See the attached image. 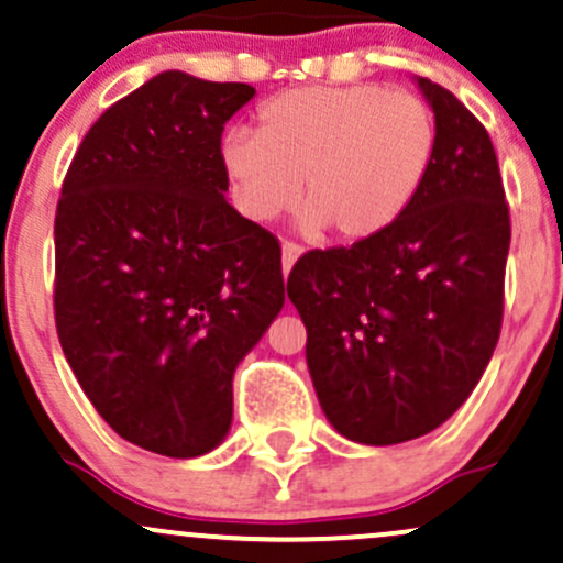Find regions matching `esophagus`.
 I'll list each match as a JSON object with an SVG mask.
<instances>
[{"instance_id": "34e87169", "label": "esophagus", "mask_w": 563, "mask_h": 563, "mask_svg": "<svg viewBox=\"0 0 563 563\" xmlns=\"http://www.w3.org/2000/svg\"><path fill=\"white\" fill-rule=\"evenodd\" d=\"M301 254H303L301 245H296V243H283V273L288 275L290 267H294L296 260H299Z\"/></svg>"}]
</instances>
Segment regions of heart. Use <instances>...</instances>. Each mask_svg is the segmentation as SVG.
<instances>
[{"mask_svg":"<svg viewBox=\"0 0 563 563\" xmlns=\"http://www.w3.org/2000/svg\"><path fill=\"white\" fill-rule=\"evenodd\" d=\"M437 115L423 97L384 84L301 87L264 102L260 129L235 126L219 161L235 209L269 222L299 192L303 235L371 241L402 219L437 158Z\"/></svg>","mask_w":563,"mask_h":563,"instance_id":"obj_1","label":"heart"}]
</instances>
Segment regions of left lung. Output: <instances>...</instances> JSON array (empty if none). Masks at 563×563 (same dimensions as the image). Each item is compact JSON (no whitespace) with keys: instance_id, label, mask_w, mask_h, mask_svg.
Wrapping results in <instances>:
<instances>
[{"instance_id":"8db88e82","label":"left lung","mask_w":563,"mask_h":563,"mask_svg":"<svg viewBox=\"0 0 563 563\" xmlns=\"http://www.w3.org/2000/svg\"><path fill=\"white\" fill-rule=\"evenodd\" d=\"M437 115V158L410 211L371 241L309 251L288 275L325 418L386 448L442 426L479 384L503 320L510 222L487 129L412 76Z\"/></svg>"}]
</instances>
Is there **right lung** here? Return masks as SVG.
I'll return each instance as SVG.
<instances>
[{
  "label": "right lung",
  "mask_w": 563,
  "mask_h": 563,
  "mask_svg": "<svg viewBox=\"0 0 563 563\" xmlns=\"http://www.w3.org/2000/svg\"><path fill=\"white\" fill-rule=\"evenodd\" d=\"M249 84L164 70L84 137L55 217V322L119 437L198 457L232 426V376L280 314V245L228 203L224 124Z\"/></svg>",
  "instance_id": "1"
}]
</instances>
